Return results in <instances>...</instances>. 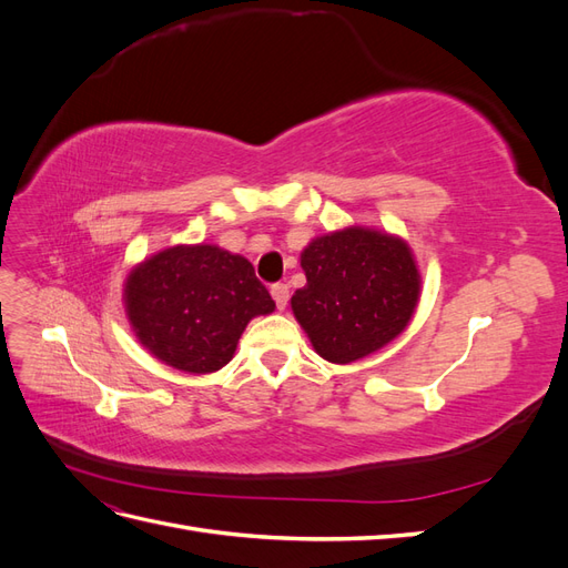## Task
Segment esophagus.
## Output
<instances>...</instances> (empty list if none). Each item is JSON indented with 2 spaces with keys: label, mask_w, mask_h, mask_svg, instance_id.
<instances>
[{
  "label": "esophagus",
  "mask_w": 568,
  "mask_h": 568,
  "mask_svg": "<svg viewBox=\"0 0 568 568\" xmlns=\"http://www.w3.org/2000/svg\"><path fill=\"white\" fill-rule=\"evenodd\" d=\"M270 291H272V298H274V303H277L280 311H284L286 303H288V286L286 284H274Z\"/></svg>",
  "instance_id": "1"
}]
</instances>
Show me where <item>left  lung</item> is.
<instances>
[{
    "mask_svg": "<svg viewBox=\"0 0 568 568\" xmlns=\"http://www.w3.org/2000/svg\"><path fill=\"white\" fill-rule=\"evenodd\" d=\"M307 284L291 307L315 351L355 363L398 336L419 301V272L405 242L351 227L315 239L301 253Z\"/></svg>",
    "mask_w": 568,
    "mask_h": 568,
    "instance_id": "left-lung-1",
    "label": "left lung"
}]
</instances>
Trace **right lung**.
<instances>
[{"instance_id": "obj_1", "label": "right lung", "mask_w": 568, "mask_h": 568, "mask_svg": "<svg viewBox=\"0 0 568 568\" xmlns=\"http://www.w3.org/2000/svg\"><path fill=\"white\" fill-rule=\"evenodd\" d=\"M125 305L144 346L192 374L225 367L246 324L274 311L246 257L217 246H175L149 257L128 277Z\"/></svg>"}]
</instances>
